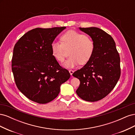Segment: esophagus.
<instances>
[{
  "label": "esophagus",
  "mask_w": 135,
  "mask_h": 135,
  "mask_svg": "<svg viewBox=\"0 0 135 135\" xmlns=\"http://www.w3.org/2000/svg\"><path fill=\"white\" fill-rule=\"evenodd\" d=\"M69 73H70V75H73V73L74 72V70H69Z\"/></svg>",
  "instance_id": "esophagus-1"
}]
</instances>
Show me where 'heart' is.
Returning <instances> with one entry per match:
<instances>
[{
	"instance_id": "heart-1",
	"label": "heart",
	"mask_w": 135,
	"mask_h": 135,
	"mask_svg": "<svg viewBox=\"0 0 135 135\" xmlns=\"http://www.w3.org/2000/svg\"><path fill=\"white\" fill-rule=\"evenodd\" d=\"M61 41L54 40L51 44L52 55L59 62L64 60L65 48H70V57L64 63V66L73 68L79 63L86 64L91 59L95 49L93 40L74 30H69L61 36Z\"/></svg>"
}]
</instances>
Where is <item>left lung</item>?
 Returning <instances> with one entry per match:
<instances>
[{
    "label": "left lung",
    "mask_w": 135,
    "mask_h": 135,
    "mask_svg": "<svg viewBox=\"0 0 135 135\" xmlns=\"http://www.w3.org/2000/svg\"><path fill=\"white\" fill-rule=\"evenodd\" d=\"M79 29L91 36L95 49L87 64L73 74L80 80L76 92L81 99L95 102L107 96L119 79L120 57L115 42L107 32L95 27Z\"/></svg>",
    "instance_id": "8db88e82"
}]
</instances>
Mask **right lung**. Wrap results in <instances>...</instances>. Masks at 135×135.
Masks as SVG:
<instances>
[{
	"label": "right lung",
	"instance_id": "add662e5",
	"mask_svg": "<svg viewBox=\"0 0 135 135\" xmlns=\"http://www.w3.org/2000/svg\"><path fill=\"white\" fill-rule=\"evenodd\" d=\"M66 27L35 28L20 38L13 48L12 70L16 85L28 99L46 104L59 95L70 77L52 55L51 44Z\"/></svg>",
	"mask_w": 135,
	"mask_h": 135
}]
</instances>
